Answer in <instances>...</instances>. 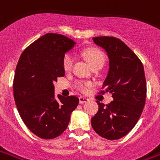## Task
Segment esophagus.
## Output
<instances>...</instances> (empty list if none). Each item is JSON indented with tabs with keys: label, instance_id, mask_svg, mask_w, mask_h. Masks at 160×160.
<instances>
[{
	"label": "esophagus",
	"instance_id": "1",
	"mask_svg": "<svg viewBox=\"0 0 160 160\" xmlns=\"http://www.w3.org/2000/svg\"><path fill=\"white\" fill-rule=\"evenodd\" d=\"M79 101H80V103H84V102H86L89 101V98H86V97H80Z\"/></svg>",
	"mask_w": 160,
	"mask_h": 160
}]
</instances>
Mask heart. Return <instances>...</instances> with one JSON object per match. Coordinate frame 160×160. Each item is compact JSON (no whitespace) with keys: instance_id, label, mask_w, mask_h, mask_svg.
Masks as SVG:
<instances>
[{"instance_id":"obj_1","label":"heart","mask_w":160,"mask_h":160,"mask_svg":"<svg viewBox=\"0 0 160 160\" xmlns=\"http://www.w3.org/2000/svg\"><path fill=\"white\" fill-rule=\"evenodd\" d=\"M84 56L86 58V60L88 61L91 66L92 64H94L96 62H102L104 61L103 54L102 52L97 49H88L84 52ZM73 62H74V58L72 56V54L70 53H67L65 54V56L63 57L62 59V66L64 68L65 71H69L73 66ZM90 86V84L85 83V82H78L76 84V87L78 90H80V92H86L88 89V86Z\"/></svg>"}]
</instances>
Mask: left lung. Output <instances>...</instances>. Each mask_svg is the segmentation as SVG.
Wrapping results in <instances>:
<instances>
[{
	"label": "left lung",
	"mask_w": 160,
	"mask_h": 160,
	"mask_svg": "<svg viewBox=\"0 0 160 160\" xmlns=\"http://www.w3.org/2000/svg\"><path fill=\"white\" fill-rule=\"evenodd\" d=\"M93 41L107 52L109 68L102 93L109 92L113 100L92 118V126L100 137L118 140L133 129L145 105L147 86L140 59L122 41L115 37H94Z\"/></svg>",
	"instance_id": "obj_1"
}]
</instances>
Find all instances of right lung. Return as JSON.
Returning a JSON list of instances; mask_svg holds the SVG:
<instances>
[{
	"label": "right lung",
	"instance_id": "obj_1",
	"mask_svg": "<svg viewBox=\"0 0 160 160\" xmlns=\"http://www.w3.org/2000/svg\"><path fill=\"white\" fill-rule=\"evenodd\" d=\"M75 42L48 33L33 42L20 56L13 80V95L20 117L42 139H52L67 129L79 104L74 96L54 94V81L64 76L62 59Z\"/></svg>",
	"mask_w": 160,
	"mask_h": 160
}]
</instances>
